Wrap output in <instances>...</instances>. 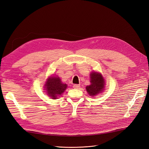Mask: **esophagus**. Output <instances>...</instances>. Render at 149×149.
Wrapping results in <instances>:
<instances>
[{"label":"esophagus","mask_w":149,"mask_h":149,"mask_svg":"<svg viewBox=\"0 0 149 149\" xmlns=\"http://www.w3.org/2000/svg\"><path fill=\"white\" fill-rule=\"evenodd\" d=\"M79 84H74L73 85V88L74 89H78V88H79Z\"/></svg>","instance_id":"obj_1"}]
</instances>
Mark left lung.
Wrapping results in <instances>:
<instances>
[{
	"label": "left lung",
	"mask_w": 149,
	"mask_h": 149,
	"mask_svg": "<svg viewBox=\"0 0 149 149\" xmlns=\"http://www.w3.org/2000/svg\"><path fill=\"white\" fill-rule=\"evenodd\" d=\"M91 84L86 87L90 96H95L104 91L105 88V79L102 75L98 72H92L90 74Z\"/></svg>",
	"instance_id": "obj_1"
}]
</instances>
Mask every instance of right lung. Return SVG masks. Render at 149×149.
<instances>
[{
	"instance_id": "obj_1",
	"label": "right lung",
	"mask_w": 149,
	"mask_h": 149,
	"mask_svg": "<svg viewBox=\"0 0 149 149\" xmlns=\"http://www.w3.org/2000/svg\"><path fill=\"white\" fill-rule=\"evenodd\" d=\"M67 88V84L61 82L58 76H50L44 84L45 90L47 91V95L52 97L51 99H56L58 96L62 94Z\"/></svg>"
}]
</instances>
